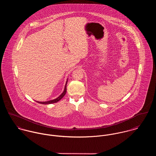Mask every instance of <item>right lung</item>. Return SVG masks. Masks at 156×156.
<instances>
[{"label":"right lung","instance_id":"add662e5","mask_svg":"<svg viewBox=\"0 0 156 156\" xmlns=\"http://www.w3.org/2000/svg\"><path fill=\"white\" fill-rule=\"evenodd\" d=\"M67 82H68V79H67V82H66V85H65V88H64V90L63 91V92L56 98L54 99V100H50V101H37V103H40V104H43V105H49V104H52V103H57L58 101H59L60 100H61L63 97L66 95V92H67Z\"/></svg>","mask_w":156,"mask_h":156}]
</instances>
